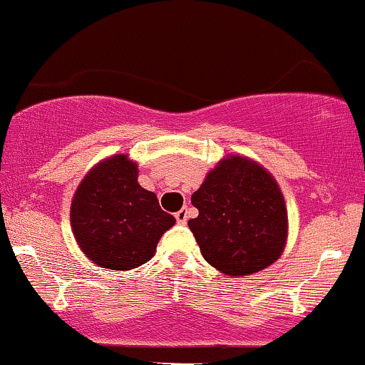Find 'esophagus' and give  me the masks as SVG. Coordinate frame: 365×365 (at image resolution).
<instances>
[{"label": "esophagus", "instance_id": "34e87169", "mask_svg": "<svg viewBox=\"0 0 365 365\" xmlns=\"http://www.w3.org/2000/svg\"><path fill=\"white\" fill-rule=\"evenodd\" d=\"M175 217H177V223L185 225L187 223V217H188V209L187 207H182L178 212H175Z\"/></svg>", "mask_w": 365, "mask_h": 365}]
</instances>
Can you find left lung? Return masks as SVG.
<instances>
[{
  "mask_svg": "<svg viewBox=\"0 0 365 365\" xmlns=\"http://www.w3.org/2000/svg\"><path fill=\"white\" fill-rule=\"evenodd\" d=\"M192 204L188 221L204 259L228 276H247L271 266L283 252L288 232L284 199L262 166L242 156L220 161Z\"/></svg>",
  "mask_w": 365,
  "mask_h": 365,
  "instance_id": "8db88e82",
  "label": "left lung"
}]
</instances>
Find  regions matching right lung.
Masks as SVG:
<instances>
[{
	"mask_svg": "<svg viewBox=\"0 0 365 365\" xmlns=\"http://www.w3.org/2000/svg\"><path fill=\"white\" fill-rule=\"evenodd\" d=\"M137 165L125 154L99 163L78 185L70 209L73 235L98 266L125 271L142 266L175 217L154 192L137 183Z\"/></svg>",
	"mask_w": 365,
	"mask_h": 365,
	"instance_id": "obj_1",
	"label": "right lung"
}]
</instances>
